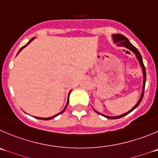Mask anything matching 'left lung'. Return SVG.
<instances>
[{"label":"left lung","instance_id":"1","mask_svg":"<svg viewBox=\"0 0 158 158\" xmlns=\"http://www.w3.org/2000/svg\"><path fill=\"white\" fill-rule=\"evenodd\" d=\"M112 38H113V41H114V43L117 44L118 47H123V48H127L128 50H129V51H131L132 53H134V54H135V57H136L137 60L139 61V64H140L141 68H142L143 75V84L142 94H141L140 98H139V101H138V102L136 103V104H135V105L134 106V107H132V108L130 110L127 111V112L125 113V114H121V115H118V116H107V115H105V114H101V113L98 112V111H97V110H96L94 108V110H95V111L97 113V114H101V115H102V116H104V117L107 118H109V119H117V118H120L124 117V116H126V114H129V113H130L131 111H132V110H133L134 109L136 108V107L139 105V104H140L141 101H142L143 97V94H144V89H145L146 69H145V67H144L143 62L142 56H141L140 53H139V51H138V50H137L136 48H135V47H134V46L132 45V44H131L130 42H129V40L127 39V38L126 37V36H123V35H122V34H113L112 35Z\"/></svg>","mask_w":158,"mask_h":158}]
</instances>
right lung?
Instances as JSON below:
<instances>
[{"mask_svg": "<svg viewBox=\"0 0 158 158\" xmlns=\"http://www.w3.org/2000/svg\"><path fill=\"white\" fill-rule=\"evenodd\" d=\"M34 40V38H32V39H31V40H29V42H28V43H27V44H26V45H25V46H23V48H20V50H19V52H18V54H19V52H20V51H22V50H23V48H26V46H27V45H28V44H30V43H31V41H32V40ZM71 91H72V90H71ZM71 91H70V92H69V97H68V101H67V104H66V105H65V107H64V109H63V110H61V112H59V113H58V114H55V115L52 116V117H49V118H40V117H35V118H37V119H41V120H51V119H52V118H54L57 117V115H59V114H61V113H63V112H64V110H65L66 107H67V106H68V104H69V94H70Z\"/></svg>", "mask_w": 158, "mask_h": 158, "instance_id": "add662e5", "label": "right lung"}]
</instances>
